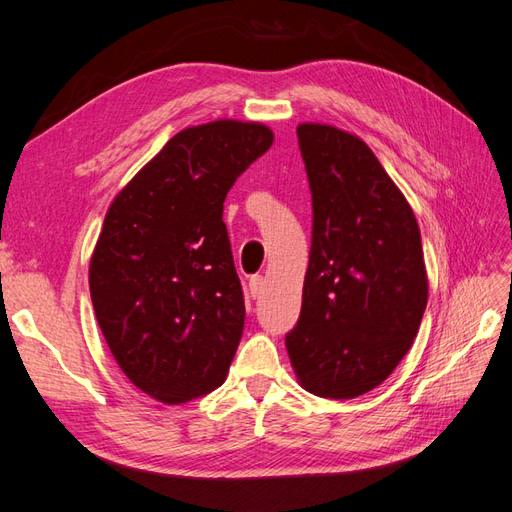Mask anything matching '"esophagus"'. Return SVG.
Wrapping results in <instances>:
<instances>
[{
	"label": "esophagus",
	"mask_w": 512,
	"mask_h": 512,
	"mask_svg": "<svg viewBox=\"0 0 512 512\" xmlns=\"http://www.w3.org/2000/svg\"><path fill=\"white\" fill-rule=\"evenodd\" d=\"M262 286H265V282H262V277L260 275H254L252 280H250V294L254 299H258L260 294H262Z\"/></svg>",
	"instance_id": "obj_1"
}]
</instances>
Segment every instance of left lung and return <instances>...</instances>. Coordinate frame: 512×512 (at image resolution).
Returning a JSON list of instances; mask_svg holds the SVG:
<instances>
[{
  "label": "left lung",
  "instance_id": "8db88e82",
  "mask_svg": "<svg viewBox=\"0 0 512 512\" xmlns=\"http://www.w3.org/2000/svg\"><path fill=\"white\" fill-rule=\"evenodd\" d=\"M297 136L314 218L301 316L286 348L305 391L352 399L391 376L421 327V230L361 138L322 123H301Z\"/></svg>",
  "mask_w": 512,
  "mask_h": 512
}]
</instances>
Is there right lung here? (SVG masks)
<instances>
[{
  "label": "right lung",
  "instance_id": "right-lung-1",
  "mask_svg": "<svg viewBox=\"0 0 512 512\" xmlns=\"http://www.w3.org/2000/svg\"><path fill=\"white\" fill-rule=\"evenodd\" d=\"M271 145L260 123L181 130L108 207L89 265L91 303L123 374L162 404L226 380L245 303L224 200Z\"/></svg>",
  "mask_w": 512,
  "mask_h": 512
}]
</instances>
